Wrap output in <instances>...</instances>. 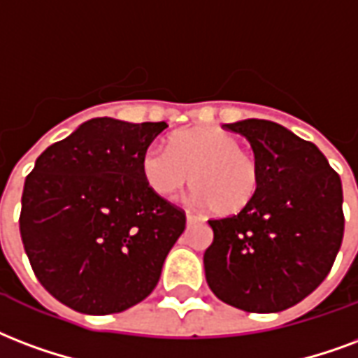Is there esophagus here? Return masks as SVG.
I'll return each mask as SVG.
<instances>
[{"label":"esophagus","mask_w":358,"mask_h":358,"mask_svg":"<svg viewBox=\"0 0 358 358\" xmlns=\"http://www.w3.org/2000/svg\"><path fill=\"white\" fill-rule=\"evenodd\" d=\"M186 220H187V224L203 222V218H201V216H197V214H192V213H186Z\"/></svg>","instance_id":"obj_1"}]
</instances>
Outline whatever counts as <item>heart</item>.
<instances>
[{"instance_id": "obj_1", "label": "heart", "mask_w": 358, "mask_h": 358, "mask_svg": "<svg viewBox=\"0 0 358 358\" xmlns=\"http://www.w3.org/2000/svg\"><path fill=\"white\" fill-rule=\"evenodd\" d=\"M166 148H148L140 159L145 184L159 197L193 187L192 201L214 214H239L258 195L262 166L254 153L241 148L231 132L218 127H187L172 132Z\"/></svg>"}]
</instances>
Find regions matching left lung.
Here are the masks:
<instances>
[{
	"label": "left lung",
	"mask_w": 358,
	"mask_h": 358,
	"mask_svg": "<svg viewBox=\"0 0 358 358\" xmlns=\"http://www.w3.org/2000/svg\"><path fill=\"white\" fill-rule=\"evenodd\" d=\"M227 129L250 142L262 184L245 210L208 220L206 282L227 306L277 313L309 296L332 269L345 224L341 180L317 145L279 123L243 119Z\"/></svg>",
	"instance_id": "left-lung-1"
}]
</instances>
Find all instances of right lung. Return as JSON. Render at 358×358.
<instances>
[{
	"instance_id": "obj_1",
	"label": "right lung",
	"mask_w": 358,
	"mask_h": 358,
	"mask_svg": "<svg viewBox=\"0 0 358 358\" xmlns=\"http://www.w3.org/2000/svg\"><path fill=\"white\" fill-rule=\"evenodd\" d=\"M166 127L94 117L38 157L24 182L20 237L34 273L60 303L121 313L157 287L186 229V214L140 171Z\"/></svg>"
}]
</instances>
